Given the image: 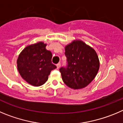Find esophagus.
I'll list each match as a JSON object with an SVG mask.
<instances>
[{
  "label": "esophagus",
  "instance_id": "esophagus-1",
  "mask_svg": "<svg viewBox=\"0 0 123 123\" xmlns=\"http://www.w3.org/2000/svg\"><path fill=\"white\" fill-rule=\"evenodd\" d=\"M56 67H57V68H59L61 67V63H58V64H56Z\"/></svg>",
  "mask_w": 123,
  "mask_h": 123
}]
</instances>
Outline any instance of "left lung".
Wrapping results in <instances>:
<instances>
[{"label":"left lung","instance_id":"left-lung-1","mask_svg":"<svg viewBox=\"0 0 123 123\" xmlns=\"http://www.w3.org/2000/svg\"><path fill=\"white\" fill-rule=\"evenodd\" d=\"M65 55L67 65L59 69L63 81L72 89L85 88L99 71L100 63L96 51L83 41L76 40L66 45Z\"/></svg>","mask_w":123,"mask_h":123}]
</instances>
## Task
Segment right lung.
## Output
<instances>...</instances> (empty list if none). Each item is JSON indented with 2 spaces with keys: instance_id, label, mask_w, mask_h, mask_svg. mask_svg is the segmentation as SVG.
<instances>
[{
  "instance_id": "obj_1",
  "label": "right lung",
  "mask_w": 123,
  "mask_h": 123,
  "mask_svg": "<svg viewBox=\"0 0 123 123\" xmlns=\"http://www.w3.org/2000/svg\"><path fill=\"white\" fill-rule=\"evenodd\" d=\"M42 42L28 45L17 59L18 72L24 80L34 86L43 85L56 66L51 62V52L46 49Z\"/></svg>"
}]
</instances>
